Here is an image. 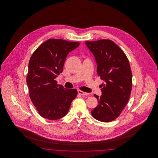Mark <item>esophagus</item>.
<instances>
[{
  "instance_id": "esophagus-1",
  "label": "esophagus",
  "mask_w": 158,
  "mask_h": 158,
  "mask_svg": "<svg viewBox=\"0 0 158 158\" xmlns=\"http://www.w3.org/2000/svg\"><path fill=\"white\" fill-rule=\"evenodd\" d=\"M77 93L80 95H88L89 94V93H86V92H85L83 91H82L81 90H77Z\"/></svg>"
}]
</instances>
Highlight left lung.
<instances>
[{"label": "left lung", "mask_w": 158, "mask_h": 158, "mask_svg": "<svg viewBox=\"0 0 158 158\" xmlns=\"http://www.w3.org/2000/svg\"><path fill=\"white\" fill-rule=\"evenodd\" d=\"M97 64V73L105 84L101 97L94 95L98 104L92 111V117L102 122L117 118L130 98L132 73L125 53L110 40L86 41Z\"/></svg>", "instance_id": "obj_1"}]
</instances>
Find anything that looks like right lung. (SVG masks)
I'll return each mask as SVG.
<instances>
[{
  "label": "right lung",
  "instance_id": "obj_1",
  "mask_svg": "<svg viewBox=\"0 0 158 158\" xmlns=\"http://www.w3.org/2000/svg\"><path fill=\"white\" fill-rule=\"evenodd\" d=\"M79 44L78 42L49 39L31 56L27 83L31 100L41 117L50 120L63 117L76 97V89L64 88L55 79L62 73L69 53Z\"/></svg>",
  "mask_w": 158,
  "mask_h": 158
}]
</instances>
